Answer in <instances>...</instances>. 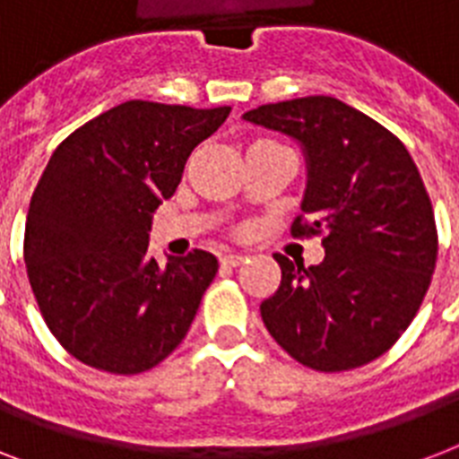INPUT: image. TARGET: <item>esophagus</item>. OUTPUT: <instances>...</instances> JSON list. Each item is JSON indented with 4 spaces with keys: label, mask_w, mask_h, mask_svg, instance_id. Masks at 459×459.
Masks as SVG:
<instances>
[{
    "label": "esophagus",
    "mask_w": 459,
    "mask_h": 459,
    "mask_svg": "<svg viewBox=\"0 0 459 459\" xmlns=\"http://www.w3.org/2000/svg\"><path fill=\"white\" fill-rule=\"evenodd\" d=\"M245 262V255H240V252H226L221 257V264L223 266H240Z\"/></svg>",
    "instance_id": "esophagus-1"
}]
</instances>
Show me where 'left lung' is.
I'll list each match as a JSON object with an SVG mask.
<instances>
[{"label": "left lung", "instance_id": "left-lung-1", "mask_svg": "<svg viewBox=\"0 0 459 459\" xmlns=\"http://www.w3.org/2000/svg\"><path fill=\"white\" fill-rule=\"evenodd\" d=\"M245 121L290 135L307 159L293 236H321L324 262L273 255L279 290L259 307L288 355L316 371L369 364L405 333L438 255L434 207L417 164L391 131L335 97L264 104Z\"/></svg>", "mask_w": 459, "mask_h": 459}]
</instances>
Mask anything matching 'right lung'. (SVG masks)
I'll return each mask as SVG.
<instances>
[{
	"label": "right lung",
	"mask_w": 459,
	"mask_h": 459,
	"mask_svg": "<svg viewBox=\"0 0 459 459\" xmlns=\"http://www.w3.org/2000/svg\"><path fill=\"white\" fill-rule=\"evenodd\" d=\"M230 114L131 100L74 131L42 171L23 259L42 319L64 348L109 374H143L186 338L219 262L147 255L152 214L186 161Z\"/></svg>",
	"instance_id": "add662e5"
}]
</instances>
